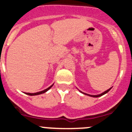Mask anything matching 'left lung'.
<instances>
[{"instance_id":"8db88e82","label":"left lung","mask_w":132,"mask_h":132,"mask_svg":"<svg viewBox=\"0 0 132 132\" xmlns=\"http://www.w3.org/2000/svg\"><path fill=\"white\" fill-rule=\"evenodd\" d=\"M111 89H112V88H110V89H108V90H106V91H105V92H103V93H102V94H99V95H90V94H88L84 93V92H81V91H80V92H81L82 93L84 94H86V95H88V96H91V97H94V98H98V97H100V96H103V95L105 94L108 93V92L111 90Z\"/></svg>"}]
</instances>
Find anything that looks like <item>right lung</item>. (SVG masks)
<instances>
[{"mask_svg":"<svg viewBox=\"0 0 132 132\" xmlns=\"http://www.w3.org/2000/svg\"><path fill=\"white\" fill-rule=\"evenodd\" d=\"M52 86H53V85L50 86L49 87V88H46V90H43V91L39 92H36V93H32H32H25V94H27V95H29V96H36V95H39V94H41L45 93L46 92H47V91H48V90H49V89H50V88H51V87H52Z\"/></svg>","mask_w":132,"mask_h":132,"instance_id":"1","label":"right lung"}]
</instances>
